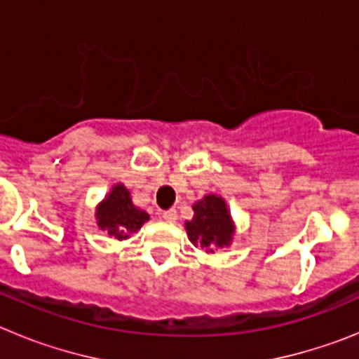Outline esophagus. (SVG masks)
Listing matches in <instances>:
<instances>
[{
  "instance_id": "34e87169",
  "label": "esophagus",
  "mask_w": 359,
  "mask_h": 359,
  "mask_svg": "<svg viewBox=\"0 0 359 359\" xmlns=\"http://www.w3.org/2000/svg\"><path fill=\"white\" fill-rule=\"evenodd\" d=\"M161 217L165 219V221H169V223H174L177 219V212L176 208H170V210H165L163 214H161Z\"/></svg>"
}]
</instances>
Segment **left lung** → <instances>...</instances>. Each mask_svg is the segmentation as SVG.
<instances>
[{
  "label": "left lung",
  "mask_w": 359,
  "mask_h": 359,
  "mask_svg": "<svg viewBox=\"0 0 359 359\" xmlns=\"http://www.w3.org/2000/svg\"><path fill=\"white\" fill-rule=\"evenodd\" d=\"M189 239L194 244H201V248L228 246L233 236L230 212L226 203L219 196H207L194 205V217L185 223ZM207 250V252H208Z\"/></svg>",
  "instance_id": "1"
}]
</instances>
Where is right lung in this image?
<instances>
[{
    "label": "right lung",
    "mask_w": 359,
    "mask_h": 359,
    "mask_svg": "<svg viewBox=\"0 0 359 359\" xmlns=\"http://www.w3.org/2000/svg\"><path fill=\"white\" fill-rule=\"evenodd\" d=\"M98 226L115 239H128L129 233L140 230L149 221V214L136 208L131 201L129 190L123 185H115L106 199L97 208Z\"/></svg>",
    "instance_id": "right-lung-1"
}]
</instances>
